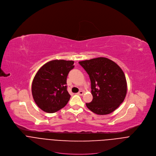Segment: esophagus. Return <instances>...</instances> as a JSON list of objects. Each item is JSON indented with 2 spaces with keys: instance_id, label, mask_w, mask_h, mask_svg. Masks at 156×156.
<instances>
[{
  "instance_id": "1",
  "label": "esophagus",
  "mask_w": 156,
  "mask_h": 156,
  "mask_svg": "<svg viewBox=\"0 0 156 156\" xmlns=\"http://www.w3.org/2000/svg\"><path fill=\"white\" fill-rule=\"evenodd\" d=\"M83 93H84V92L83 91H80L77 94H78V95H80V96H82V95H83Z\"/></svg>"
}]
</instances>
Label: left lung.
Instances as JSON below:
<instances>
[{"mask_svg": "<svg viewBox=\"0 0 156 156\" xmlns=\"http://www.w3.org/2000/svg\"><path fill=\"white\" fill-rule=\"evenodd\" d=\"M90 76L93 99L86 103L98 115L112 113L123 102L127 92L125 74L114 61L98 57L79 62Z\"/></svg>", "mask_w": 156, "mask_h": 156, "instance_id": "1", "label": "left lung"}]
</instances>
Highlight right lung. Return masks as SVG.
I'll return each instance as SVG.
<instances>
[{"instance_id":"obj_1","label":"right lung","mask_w":156,"mask_h":156,"mask_svg":"<svg viewBox=\"0 0 156 156\" xmlns=\"http://www.w3.org/2000/svg\"><path fill=\"white\" fill-rule=\"evenodd\" d=\"M74 61L54 60L47 62L36 73L31 86L37 105L48 113H54L68 103L66 77L74 68Z\"/></svg>"}]
</instances>
